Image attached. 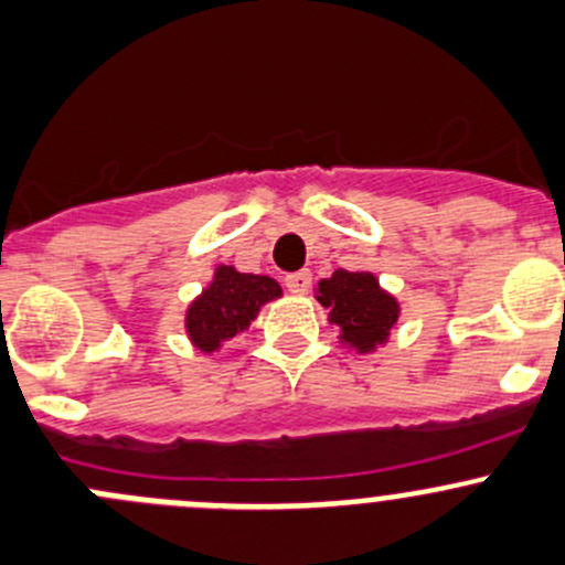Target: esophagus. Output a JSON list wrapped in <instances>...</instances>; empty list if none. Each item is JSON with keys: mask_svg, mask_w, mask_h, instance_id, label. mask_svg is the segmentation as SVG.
Segmentation results:
<instances>
[{"mask_svg": "<svg viewBox=\"0 0 565 565\" xmlns=\"http://www.w3.org/2000/svg\"><path fill=\"white\" fill-rule=\"evenodd\" d=\"M310 282H312L310 271H294V275L285 277V288H288L290 294H296V296L307 294V288H310Z\"/></svg>", "mask_w": 565, "mask_h": 565, "instance_id": "1", "label": "esophagus"}]
</instances>
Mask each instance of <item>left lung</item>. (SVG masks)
<instances>
[{
    "label": "left lung",
    "mask_w": 565,
    "mask_h": 565,
    "mask_svg": "<svg viewBox=\"0 0 565 565\" xmlns=\"http://www.w3.org/2000/svg\"><path fill=\"white\" fill-rule=\"evenodd\" d=\"M316 299L329 310V323L340 327V340L356 354H371L387 343L398 323V301L371 271L338 269L318 282Z\"/></svg>",
    "instance_id": "8db88e82"
}]
</instances>
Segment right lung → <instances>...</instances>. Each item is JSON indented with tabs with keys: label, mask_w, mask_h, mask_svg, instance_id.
Wrapping results in <instances>:
<instances>
[{
	"label": "right lung",
	"mask_w": 565,
	"mask_h": 565,
	"mask_svg": "<svg viewBox=\"0 0 565 565\" xmlns=\"http://www.w3.org/2000/svg\"><path fill=\"white\" fill-rule=\"evenodd\" d=\"M282 296L280 282L266 275H242L233 266H216L209 288L189 305L186 334L194 349L211 351L236 338L258 318L266 301Z\"/></svg>",
	"instance_id": "1"
}]
</instances>
